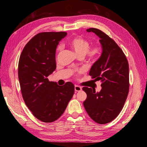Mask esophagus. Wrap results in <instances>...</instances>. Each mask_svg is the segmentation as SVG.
<instances>
[{"label":"esophagus","mask_w":147,"mask_h":147,"mask_svg":"<svg viewBox=\"0 0 147 147\" xmlns=\"http://www.w3.org/2000/svg\"><path fill=\"white\" fill-rule=\"evenodd\" d=\"M82 90V88L77 85H75V91H80Z\"/></svg>","instance_id":"obj_1"}]
</instances>
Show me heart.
Segmentation results:
<instances>
[{
    "label": "heart",
    "mask_w": 147,
    "mask_h": 147,
    "mask_svg": "<svg viewBox=\"0 0 147 147\" xmlns=\"http://www.w3.org/2000/svg\"><path fill=\"white\" fill-rule=\"evenodd\" d=\"M69 45L78 56H84L88 55L91 59H94L100 55V49L99 47H94L90 49V43L86 40L81 37H75L71 39ZM62 47L59 46L57 51H60Z\"/></svg>",
    "instance_id": "1"
}]
</instances>
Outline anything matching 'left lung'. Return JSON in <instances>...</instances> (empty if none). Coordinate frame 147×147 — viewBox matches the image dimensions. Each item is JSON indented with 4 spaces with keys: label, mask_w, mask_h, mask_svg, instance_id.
<instances>
[{
    "label": "left lung",
    "mask_w": 147,
    "mask_h": 147,
    "mask_svg": "<svg viewBox=\"0 0 147 147\" xmlns=\"http://www.w3.org/2000/svg\"><path fill=\"white\" fill-rule=\"evenodd\" d=\"M100 38L102 53L93 64L90 75L94 81H100L102 89L83 87L86 99L83 102L86 112L97 123L106 124L116 118L125 103L129 92V64L125 55L112 38L100 30L86 29Z\"/></svg>",
    "instance_id": "left-lung-1"
}]
</instances>
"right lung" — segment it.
I'll use <instances>...</instances> for the list:
<instances>
[{"label":"right lung","instance_id":"obj_1","mask_svg":"<svg viewBox=\"0 0 147 147\" xmlns=\"http://www.w3.org/2000/svg\"><path fill=\"white\" fill-rule=\"evenodd\" d=\"M65 32H42L31 38L22 51L18 78L26 105L35 117L45 123L58 119L74 94V85L59 86L48 77L56 69V50Z\"/></svg>","mask_w":147,"mask_h":147}]
</instances>
